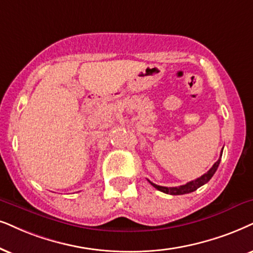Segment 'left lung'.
Wrapping results in <instances>:
<instances>
[{"label": "left lung", "mask_w": 253, "mask_h": 253, "mask_svg": "<svg viewBox=\"0 0 253 253\" xmlns=\"http://www.w3.org/2000/svg\"><path fill=\"white\" fill-rule=\"evenodd\" d=\"M222 153H223V149L222 152H220V156L219 159L217 160V161L213 164V166L211 168L208 170L206 174L202 175L201 177L196 178V180L194 181H190L188 182V183H185L183 185H178V187H161V185H158L155 183H153V182H150L148 180V182L150 184L153 185V187L156 188V189L162 191V193L165 194H169V195H184V194H189V193H193L196 189H198L200 187H202L203 184H206L207 182L210 181V178L213 176V174H215L217 168H218L219 166V162H220V158H222Z\"/></svg>", "instance_id": "1"}]
</instances>
